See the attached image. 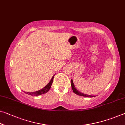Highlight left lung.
<instances>
[{
	"label": "left lung",
	"mask_w": 125,
	"mask_h": 125,
	"mask_svg": "<svg viewBox=\"0 0 125 125\" xmlns=\"http://www.w3.org/2000/svg\"><path fill=\"white\" fill-rule=\"evenodd\" d=\"M71 85H72V88L73 89V92L74 93H75L76 94H77L78 95H80V96H82V97H90V98H92V97H95L94 95H87L86 94H84V93H83L82 92H80L76 89L74 85V84L73 83V80L72 79L71 80Z\"/></svg>",
	"instance_id": "8db88e82"
}]
</instances>
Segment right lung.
<instances>
[{
	"label": "right lung",
	"mask_w": 125,
	"mask_h": 125,
	"mask_svg": "<svg viewBox=\"0 0 125 125\" xmlns=\"http://www.w3.org/2000/svg\"><path fill=\"white\" fill-rule=\"evenodd\" d=\"M54 76L55 75H53L52 76V78H51V79L50 80V81L49 82V83H48L45 87L43 88L42 89H40V90H39V91H36V92H24L28 95H34V96L42 95V94H45L46 93H47V92L49 91V89H50L51 86L52 85V84Z\"/></svg>",
	"instance_id": "add662e5"
}]
</instances>
